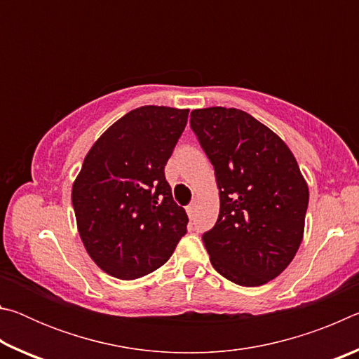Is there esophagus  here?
I'll return each instance as SVG.
<instances>
[{
    "instance_id": "1",
    "label": "esophagus",
    "mask_w": 359,
    "mask_h": 359,
    "mask_svg": "<svg viewBox=\"0 0 359 359\" xmlns=\"http://www.w3.org/2000/svg\"><path fill=\"white\" fill-rule=\"evenodd\" d=\"M194 210H196V204L191 203L190 205H187V214L188 217H193L194 215Z\"/></svg>"
}]
</instances>
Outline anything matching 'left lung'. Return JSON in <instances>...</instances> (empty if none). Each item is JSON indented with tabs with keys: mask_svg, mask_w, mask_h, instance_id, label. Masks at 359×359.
Wrapping results in <instances>:
<instances>
[{
	"mask_svg": "<svg viewBox=\"0 0 359 359\" xmlns=\"http://www.w3.org/2000/svg\"><path fill=\"white\" fill-rule=\"evenodd\" d=\"M190 125L215 169L220 212L203 234L218 274L259 287L280 276L304 238L309 187L274 131L234 107L194 109Z\"/></svg>",
	"mask_w": 359,
	"mask_h": 359,
	"instance_id": "left-lung-1",
	"label": "left lung"
}]
</instances>
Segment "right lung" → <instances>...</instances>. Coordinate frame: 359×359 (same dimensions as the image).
Masks as SVG:
<instances>
[{
	"label": "right lung",
	"instance_id": "add662e5",
	"mask_svg": "<svg viewBox=\"0 0 359 359\" xmlns=\"http://www.w3.org/2000/svg\"><path fill=\"white\" fill-rule=\"evenodd\" d=\"M188 109L142 106L96 139L72 184L79 236L106 274L135 280L163 266L188 217L165 179Z\"/></svg>",
	"mask_w": 359,
	"mask_h": 359
}]
</instances>
